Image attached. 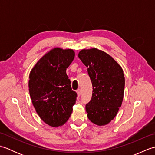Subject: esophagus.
<instances>
[{
    "mask_svg": "<svg viewBox=\"0 0 155 155\" xmlns=\"http://www.w3.org/2000/svg\"><path fill=\"white\" fill-rule=\"evenodd\" d=\"M77 93L78 94V96H80V95L81 94V90L80 89V88L77 91Z\"/></svg>",
    "mask_w": 155,
    "mask_h": 155,
    "instance_id": "esophagus-1",
    "label": "esophagus"
}]
</instances>
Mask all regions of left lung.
Masks as SVG:
<instances>
[{
  "label": "left lung",
  "instance_id": "obj_1",
  "mask_svg": "<svg viewBox=\"0 0 155 155\" xmlns=\"http://www.w3.org/2000/svg\"><path fill=\"white\" fill-rule=\"evenodd\" d=\"M78 56L88 68L93 84L91 100L86 104L87 117L98 126L107 124L116 117L123 103V69L109 54L96 48L83 49Z\"/></svg>",
  "mask_w": 155,
  "mask_h": 155
}]
</instances>
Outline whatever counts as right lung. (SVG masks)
<instances>
[{
    "label": "right lung",
    "mask_w": 155,
    "mask_h": 155,
    "mask_svg": "<svg viewBox=\"0 0 155 155\" xmlns=\"http://www.w3.org/2000/svg\"><path fill=\"white\" fill-rule=\"evenodd\" d=\"M74 58L72 49L54 48L45 54L29 74V93L38 116L49 126L67 122L77 93L72 91L66 70Z\"/></svg>",
    "instance_id": "obj_1"
}]
</instances>
